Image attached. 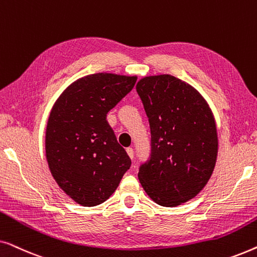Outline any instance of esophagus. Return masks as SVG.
<instances>
[{
    "instance_id": "1",
    "label": "esophagus",
    "mask_w": 257,
    "mask_h": 257,
    "mask_svg": "<svg viewBox=\"0 0 257 257\" xmlns=\"http://www.w3.org/2000/svg\"><path fill=\"white\" fill-rule=\"evenodd\" d=\"M126 152H127L128 157L131 158V159H133V156H135V152H133L132 147H127V149H126Z\"/></svg>"
}]
</instances>
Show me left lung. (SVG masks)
<instances>
[{"label":"left lung","mask_w":257,"mask_h":257,"mask_svg":"<svg viewBox=\"0 0 257 257\" xmlns=\"http://www.w3.org/2000/svg\"><path fill=\"white\" fill-rule=\"evenodd\" d=\"M151 128V154L138 178L158 205L175 207L194 198L208 182L217 156L212 111L198 91L171 75L137 84Z\"/></svg>","instance_id":"obj_1"}]
</instances>
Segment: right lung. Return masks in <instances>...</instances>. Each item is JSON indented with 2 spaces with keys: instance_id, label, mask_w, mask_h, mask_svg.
I'll return each mask as SVG.
<instances>
[{
  "instance_id": "1",
  "label": "right lung",
  "mask_w": 257,
  "mask_h": 257,
  "mask_svg": "<svg viewBox=\"0 0 257 257\" xmlns=\"http://www.w3.org/2000/svg\"><path fill=\"white\" fill-rule=\"evenodd\" d=\"M137 77L94 73L71 84L52 107L45 133V153L52 177L84 207L110 198L131 159L106 120L135 86Z\"/></svg>"
}]
</instances>
